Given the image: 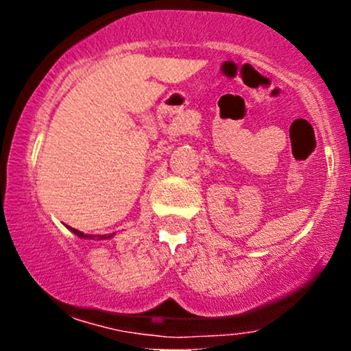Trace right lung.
<instances>
[{"instance_id":"add662e5","label":"right lung","mask_w":351,"mask_h":351,"mask_svg":"<svg viewBox=\"0 0 351 351\" xmlns=\"http://www.w3.org/2000/svg\"><path fill=\"white\" fill-rule=\"evenodd\" d=\"M71 231L72 232H74V234L75 236H79V237H90V239H94V236H87V234H84V232H80V231H77V229H74V228H71ZM100 237V239H104V237H106V236H99ZM108 237H110V236H108Z\"/></svg>"}]
</instances>
